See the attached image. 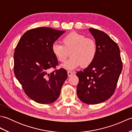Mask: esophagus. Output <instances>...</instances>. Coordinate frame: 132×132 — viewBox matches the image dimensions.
Returning <instances> with one entry per match:
<instances>
[{
  "instance_id": "esophagus-1",
  "label": "esophagus",
  "mask_w": 132,
  "mask_h": 132,
  "mask_svg": "<svg viewBox=\"0 0 132 132\" xmlns=\"http://www.w3.org/2000/svg\"><path fill=\"white\" fill-rule=\"evenodd\" d=\"M74 74V73L71 71H68V77H71V75H72Z\"/></svg>"
}]
</instances>
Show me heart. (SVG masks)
<instances>
[{
    "instance_id": "obj_1",
    "label": "heart",
    "mask_w": 132,
    "mask_h": 132,
    "mask_svg": "<svg viewBox=\"0 0 132 132\" xmlns=\"http://www.w3.org/2000/svg\"><path fill=\"white\" fill-rule=\"evenodd\" d=\"M62 44L54 43L52 51L56 59L64 62L70 53L71 58L62 67L69 70H73L82 65L86 67L93 62L97 54L96 43L93 39L87 38L77 32H71L62 39Z\"/></svg>"
}]
</instances>
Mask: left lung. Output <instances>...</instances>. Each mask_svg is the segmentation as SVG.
Segmentation results:
<instances>
[{
	"label": "left lung",
	"mask_w": 132,
	"mask_h": 132,
	"mask_svg": "<svg viewBox=\"0 0 132 132\" xmlns=\"http://www.w3.org/2000/svg\"><path fill=\"white\" fill-rule=\"evenodd\" d=\"M89 31L97 45L94 61L83 71H79L77 91L79 99L87 104L105 102L114 93L122 69L117 44L104 32L94 28Z\"/></svg>",
	"instance_id": "1"
}]
</instances>
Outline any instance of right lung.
I'll return each mask as SVG.
<instances>
[{
    "label": "right lung",
    "instance_id": "1",
    "mask_svg": "<svg viewBox=\"0 0 132 132\" xmlns=\"http://www.w3.org/2000/svg\"><path fill=\"white\" fill-rule=\"evenodd\" d=\"M64 32L47 27L30 29L15 48L14 73L27 96L38 103L54 102L68 77L63 69L49 72L58 64L52 46Z\"/></svg>",
    "mask_w": 132,
    "mask_h": 132
}]
</instances>
